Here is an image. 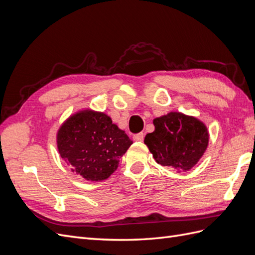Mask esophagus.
<instances>
[{
    "mask_svg": "<svg viewBox=\"0 0 255 255\" xmlns=\"http://www.w3.org/2000/svg\"><path fill=\"white\" fill-rule=\"evenodd\" d=\"M143 138H144V134L143 133H138V134H135L133 136V139L135 141H142Z\"/></svg>",
    "mask_w": 255,
    "mask_h": 255,
    "instance_id": "esophagus-1",
    "label": "esophagus"
}]
</instances>
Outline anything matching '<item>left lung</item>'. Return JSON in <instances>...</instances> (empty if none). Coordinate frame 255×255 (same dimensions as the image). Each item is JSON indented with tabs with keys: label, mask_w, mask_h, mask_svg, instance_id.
I'll return each mask as SVG.
<instances>
[{
	"label": "left lung",
	"mask_w": 255,
	"mask_h": 255,
	"mask_svg": "<svg viewBox=\"0 0 255 255\" xmlns=\"http://www.w3.org/2000/svg\"><path fill=\"white\" fill-rule=\"evenodd\" d=\"M153 123L155 130L145 135L144 143L158 164L181 172L198 163L208 143L207 128L201 121L181 113H169Z\"/></svg>",
	"instance_id": "8db88e82"
}]
</instances>
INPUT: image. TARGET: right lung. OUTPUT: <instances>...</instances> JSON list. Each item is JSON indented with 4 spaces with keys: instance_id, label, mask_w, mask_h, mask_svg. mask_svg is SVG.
Listing matches in <instances>:
<instances>
[{
    "instance_id": "add662e5",
    "label": "right lung",
    "mask_w": 255,
    "mask_h": 255,
    "mask_svg": "<svg viewBox=\"0 0 255 255\" xmlns=\"http://www.w3.org/2000/svg\"><path fill=\"white\" fill-rule=\"evenodd\" d=\"M133 141L103 113L84 111L58 130L57 148L72 171L90 181L109 177Z\"/></svg>"
}]
</instances>
